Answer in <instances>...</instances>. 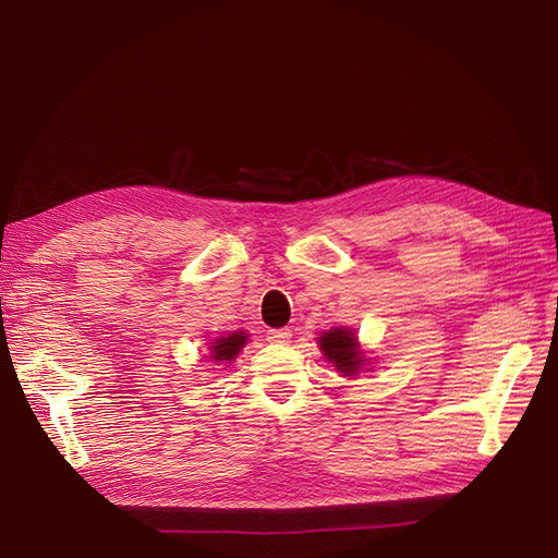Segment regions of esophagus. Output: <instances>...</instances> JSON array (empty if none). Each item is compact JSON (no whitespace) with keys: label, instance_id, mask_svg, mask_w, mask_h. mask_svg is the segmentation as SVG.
<instances>
[{"label":"esophagus","instance_id":"34e87169","mask_svg":"<svg viewBox=\"0 0 558 558\" xmlns=\"http://www.w3.org/2000/svg\"><path fill=\"white\" fill-rule=\"evenodd\" d=\"M267 342H275V344H289V342H291V330H289V328H275V330H267Z\"/></svg>","mask_w":558,"mask_h":558}]
</instances>
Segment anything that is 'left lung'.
Returning <instances> with one entry per match:
<instances>
[{
  "label": "left lung",
  "instance_id": "left-lung-1",
  "mask_svg": "<svg viewBox=\"0 0 558 558\" xmlns=\"http://www.w3.org/2000/svg\"><path fill=\"white\" fill-rule=\"evenodd\" d=\"M318 347L324 351V356L344 373V377L359 375L363 365L367 363L365 353L361 351L359 337L349 328H332L318 337Z\"/></svg>",
  "mask_w": 558,
  "mask_h": 558
}]
</instances>
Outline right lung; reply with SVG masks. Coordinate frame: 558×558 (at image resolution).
<instances>
[{"label": "right lung", "mask_w": 558, "mask_h": 558, "mask_svg": "<svg viewBox=\"0 0 558 558\" xmlns=\"http://www.w3.org/2000/svg\"><path fill=\"white\" fill-rule=\"evenodd\" d=\"M246 332L244 330H238V332H230V335H223L218 337V340H214V347H211V359L218 363H230L238 359V353L242 351V347L246 344Z\"/></svg>", "instance_id": "obj_1"}]
</instances>
